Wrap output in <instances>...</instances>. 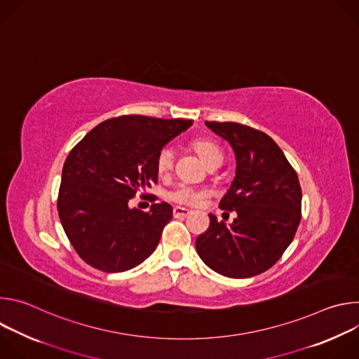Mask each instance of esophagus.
Segmentation results:
<instances>
[{
  "mask_svg": "<svg viewBox=\"0 0 359 359\" xmlns=\"http://www.w3.org/2000/svg\"><path fill=\"white\" fill-rule=\"evenodd\" d=\"M187 215H190V210L189 209H184V208H180V206H176L173 208V216L177 219V217H186Z\"/></svg>",
  "mask_w": 359,
  "mask_h": 359,
  "instance_id": "obj_1",
  "label": "esophagus"
}]
</instances>
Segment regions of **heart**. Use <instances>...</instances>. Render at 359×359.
Returning <instances> with one entry per match:
<instances>
[{
	"mask_svg": "<svg viewBox=\"0 0 359 359\" xmlns=\"http://www.w3.org/2000/svg\"><path fill=\"white\" fill-rule=\"evenodd\" d=\"M191 149L197 153L198 158L206 163L208 168L210 166H220L223 163V150L222 147L210 140V139H194L190 143ZM173 162H175V151L172 147L165 146L159 150L158 156H156V169L161 175H165L168 172L172 170L173 168ZM208 196L206 190L201 189H194L191 186H186L182 184L179 187H176L175 190H172L168 197L179 204H187V206H196L198 204L204 197Z\"/></svg>",
	"mask_w": 359,
	"mask_h": 359,
	"instance_id": "heart-1",
	"label": "heart"
}]
</instances>
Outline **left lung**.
I'll use <instances>...</instances> for the list:
<instances>
[{
	"label": "left lung",
	"instance_id": "8db88e82",
	"mask_svg": "<svg viewBox=\"0 0 359 359\" xmlns=\"http://www.w3.org/2000/svg\"><path fill=\"white\" fill-rule=\"evenodd\" d=\"M236 155V177L222 210L231 224L209 215L210 226L196 240L204 264L230 278H248L273 267L291 244L301 220L298 176L278 144L264 132L236 122H206Z\"/></svg>",
	"mask_w": 359,
	"mask_h": 359
}]
</instances>
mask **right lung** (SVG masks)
<instances>
[{
    "mask_svg": "<svg viewBox=\"0 0 359 359\" xmlns=\"http://www.w3.org/2000/svg\"><path fill=\"white\" fill-rule=\"evenodd\" d=\"M186 119L142 115L112 118L95 126L64 163L58 215L79 257L93 269L122 273L155 251L172 220L170 204L149 212L129 208L136 191L158 183L156 156L191 126Z\"/></svg>",
    "mask_w": 359,
    "mask_h": 359,
    "instance_id": "right-lung-1",
    "label": "right lung"
}]
</instances>
